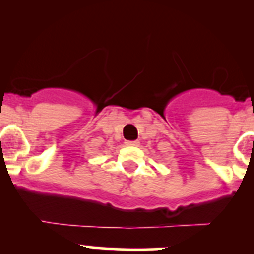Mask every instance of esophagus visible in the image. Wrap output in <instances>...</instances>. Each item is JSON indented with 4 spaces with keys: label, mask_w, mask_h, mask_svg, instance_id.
Returning <instances> with one entry per match:
<instances>
[{
    "label": "esophagus",
    "mask_w": 254,
    "mask_h": 254,
    "mask_svg": "<svg viewBox=\"0 0 254 254\" xmlns=\"http://www.w3.org/2000/svg\"><path fill=\"white\" fill-rule=\"evenodd\" d=\"M125 145L127 146H139L140 142L137 140H134V141H125Z\"/></svg>",
    "instance_id": "1"
}]
</instances>
